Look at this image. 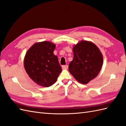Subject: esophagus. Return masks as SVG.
I'll list each match as a JSON object with an SVG mask.
<instances>
[{"mask_svg":"<svg viewBox=\"0 0 126 126\" xmlns=\"http://www.w3.org/2000/svg\"><path fill=\"white\" fill-rule=\"evenodd\" d=\"M62 69H64V70H67L68 68V66L67 65H63L62 66Z\"/></svg>","mask_w":126,"mask_h":126,"instance_id":"obj_1","label":"esophagus"}]
</instances>
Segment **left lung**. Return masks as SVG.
Instances as JSON below:
<instances>
[{
    "mask_svg": "<svg viewBox=\"0 0 126 126\" xmlns=\"http://www.w3.org/2000/svg\"><path fill=\"white\" fill-rule=\"evenodd\" d=\"M73 60L69 71L77 81L85 84L98 75L103 65V56L94 43L79 41L73 48Z\"/></svg>",
    "mask_w": 126,
    "mask_h": 126,
    "instance_id": "8db88e82",
    "label": "left lung"
}]
</instances>
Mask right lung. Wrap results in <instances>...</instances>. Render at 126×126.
Segmentation results:
<instances>
[{"mask_svg": "<svg viewBox=\"0 0 126 126\" xmlns=\"http://www.w3.org/2000/svg\"><path fill=\"white\" fill-rule=\"evenodd\" d=\"M56 45L52 42H38L26 52L24 65L30 78L41 86L49 87L53 84L62 71L57 56L53 51Z\"/></svg>", "mask_w": 126, "mask_h": 126, "instance_id": "right-lung-1", "label": "right lung"}]
</instances>
